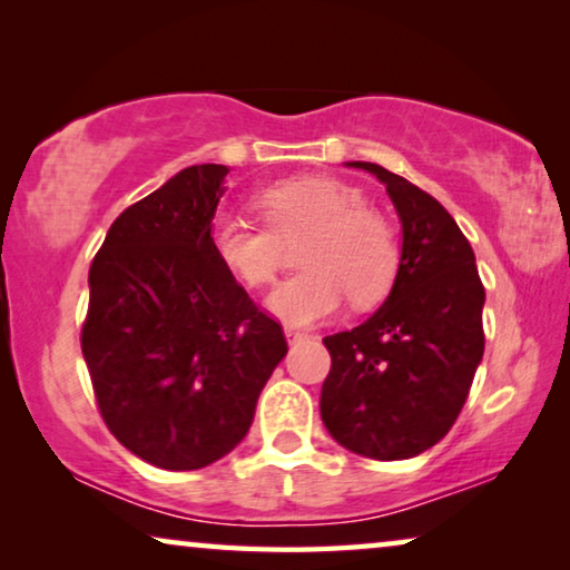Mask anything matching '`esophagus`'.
Wrapping results in <instances>:
<instances>
[{
	"instance_id": "1",
	"label": "esophagus",
	"mask_w": 570,
	"mask_h": 570,
	"mask_svg": "<svg viewBox=\"0 0 570 570\" xmlns=\"http://www.w3.org/2000/svg\"><path fill=\"white\" fill-rule=\"evenodd\" d=\"M284 335H286V341H288V343H296V341H304V338H307V333L296 331V327H292V325H286V327H284Z\"/></svg>"
}]
</instances>
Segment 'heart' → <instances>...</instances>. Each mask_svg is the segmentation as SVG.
<instances>
[{
  "instance_id": "obj_1",
  "label": "heart",
  "mask_w": 570,
  "mask_h": 570,
  "mask_svg": "<svg viewBox=\"0 0 570 570\" xmlns=\"http://www.w3.org/2000/svg\"><path fill=\"white\" fill-rule=\"evenodd\" d=\"M266 229L219 222L212 247L247 286H266L284 263V247L299 250V276L268 296V309L288 325H315L338 312L343 296L368 307L390 292L400 266L397 232L364 206L362 190L335 178H294L253 198Z\"/></svg>"
}]
</instances>
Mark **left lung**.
<instances>
[{
  "mask_svg": "<svg viewBox=\"0 0 570 570\" xmlns=\"http://www.w3.org/2000/svg\"><path fill=\"white\" fill-rule=\"evenodd\" d=\"M403 227L395 284L372 317L323 338L333 366L320 395L325 429L348 452L407 460L442 442L483 358L475 253L452 214L411 180L374 163Z\"/></svg>",
  "mask_w": 570,
  "mask_h": 570,
  "instance_id": "obj_1",
  "label": "left lung"
}]
</instances>
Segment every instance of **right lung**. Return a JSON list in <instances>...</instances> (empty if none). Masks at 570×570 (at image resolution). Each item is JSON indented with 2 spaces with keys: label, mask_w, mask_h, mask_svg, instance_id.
<instances>
[{
  "label": "right lung",
  "mask_w": 570,
  "mask_h": 570,
  "mask_svg": "<svg viewBox=\"0 0 570 570\" xmlns=\"http://www.w3.org/2000/svg\"><path fill=\"white\" fill-rule=\"evenodd\" d=\"M229 167L194 165L128 206L90 266L82 356L102 421L163 470H202L250 429L286 356L212 247Z\"/></svg>",
  "instance_id": "obj_1"
}]
</instances>
